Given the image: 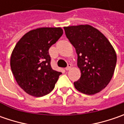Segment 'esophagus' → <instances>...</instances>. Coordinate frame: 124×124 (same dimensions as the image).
<instances>
[{
    "label": "esophagus",
    "instance_id": "esophagus-1",
    "mask_svg": "<svg viewBox=\"0 0 124 124\" xmlns=\"http://www.w3.org/2000/svg\"><path fill=\"white\" fill-rule=\"evenodd\" d=\"M71 68H72V65L70 64V63H68V67L65 68V70H70L71 69Z\"/></svg>",
    "mask_w": 124,
    "mask_h": 124
}]
</instances>
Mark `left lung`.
<instances>
[{"label": "left lung", "instance_id": "8db88e82", "mask_svg": "<svg viewBox=\"0 0 124 124\" xmlns=\"http://www.w3.org/2000/svg\"><path fill=\"white\" fill-rule=\"evenodd\" d=\"M65 35L75 47L80 79L74 82L80 93L93 95L106 88L112 79L117 54L102 33L90 25L64 27Z\"/></svg>", "mask_w": 124, "mask_h": 124}]
</instances>
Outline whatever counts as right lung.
<instances>
[{
	"label": "right lung",
	"instance_id": "right-lung-1",
	"mask_svg": "<svg viewBox=\"0 0 124 124\" xmlns=\"http://www.w3.org/2000/svg\"><path fill=\"white\" fill-rule=\"evenodd\" d=\"M63 33L61 27H40L27 32L17 42L10 66L17 83L27 94L43 97L54 88L61 72L51 68L48 50Z\"/></svg>",
	"mask_w": 124,
	"mask_h": 124
}]
</instances>
